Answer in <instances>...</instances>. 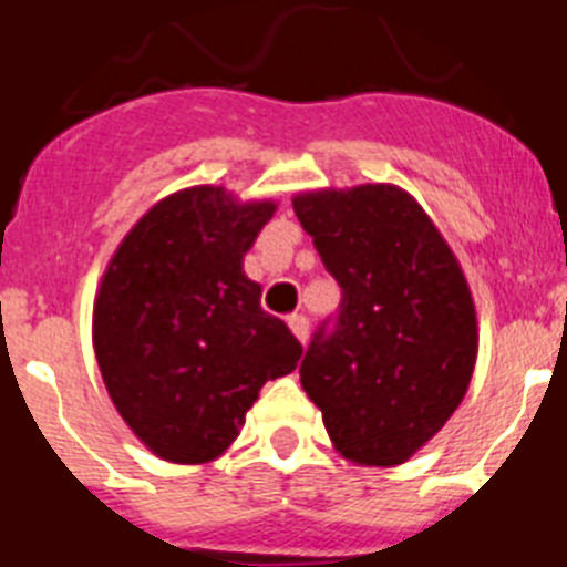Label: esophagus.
Masks as SVG:
<instances>
[{
    "instance_id": "obj_1",
    "label": "esophagus",
    "mask_w": 567,
    "mask_h": 567,
    "mask_svg": "<svg viewBox=\"0 0 567 567\" xmlns=\"http://www.w3.org/2000/svg\"><path fill=\"white\" fill-rule=\"evenodd\" d=\"M287 323H289V329H292L295 338H298L300 343H307V338H309V320L303 318V315H289Z\"/></svg>"
}]
</instances>
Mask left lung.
<instances>
[{
	"mask_svg": "<svg viewBox=\"0 0 567 567\" xmlns=\"http://www.w3.org/2000/svg\"><path fill=\"white\" fill-rule=\"evenodd\" d=\"M292 204L340 287L300 385L346 460L405 463L468 392L477 312L463 269L423 207L392 184L320 189Z\"/></svg>",
	"mask_w": 567,
	"mask_h": 567,
	"instance_id": "1",
	"label": "left lung"
}]
</instances>
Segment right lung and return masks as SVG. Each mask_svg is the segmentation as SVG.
I'll return each mask as SVG.
<instances>
[{
    "mask_svg": "<svg viewBox=\"0 0 567 567\" xmlns=\"http://www.w3.org/2000/svg\"><path fill=\"white\" fill-rule=\"evenodd\" d=\"M272 213L224 187L182 189L130 229L104 272L93 309L104 385L135 437L169 463L227 452L260 385L303 354L240 267Z\"/></svg>",
    "mask_w": 567,
    "mask_h": 567,
    "instance_id": "right-lung-1",
    "label": "right lung"
}]
</instances>
